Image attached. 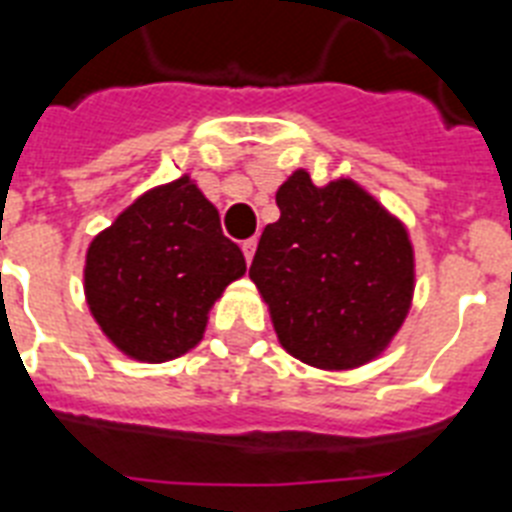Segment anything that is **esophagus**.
<instances>
[{"label":"esophagus","instance_id":"esophagus-1","mask_svg":"<svg viewBox=\"0 0 512 512\" xmlns=\"http://www.w3.org/2000/svg\"><path fill=\"white\" fill-rule=\"evenodd\" d=\"M255 247H257V239H247V242H242V252H244V257H247V263H252V257H255Z\"/></svg>","mask_w":512,"mask_h":512}]
</instances>
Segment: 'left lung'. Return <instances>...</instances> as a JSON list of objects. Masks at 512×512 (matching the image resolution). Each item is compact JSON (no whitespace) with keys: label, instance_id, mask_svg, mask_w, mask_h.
<instances>
[{"label":"left lung","instance_id":"obj_1","mask_svg":"<svg viewBox=\"0 0 512 512\" xmlns=\"http://www.w3.org/2000/svg\"><path fill=\"white\" fill-rule=\"evenodd\" d=\"M249 278L278 342L323 371L368 363L400 331L413 299V247L400 220L342 178L315 186L297 170L276 191Z\"/></svg>","mask_w":512,"mask_h":512}]
</instances>
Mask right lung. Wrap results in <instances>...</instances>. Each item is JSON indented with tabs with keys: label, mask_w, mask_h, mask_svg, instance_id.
<instances>
[{
	"label": "right lung",
	"mask_w": 512,
	"mask_h": 512,
	"mask_svg": "<svg viewBox=\"0 0 512 512\" xmlns=\"http://www.w3.org/2000/svg\"><path fill=\"white\" fill-rule=\"evenodd\" d=\"M242 249L189 176L157 186L94 236L86 252V302L118 350L165 363L197 347L207 313L244 276Z\"/></svg>",
	"instance_id": "right-lung-1"
}]
</instances>
